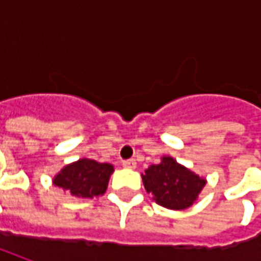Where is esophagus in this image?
Segmentation results:
<instances>
[{"label": "esophagus", "mask_w": 261, "mask_h": 261, "mask_svg": "<svg viewBox=\"0 0 261 261\" xmlns=\"http://www.w3.org/2000/svg\"><path fill=\"white\" fill-rule=\"evenodd\" d=\"M122 166L125 167V168H130V170H134V168H136V161L135 160H125V161L122 163Z\"/></svg>", "instance_id": "1"}]
</instances>
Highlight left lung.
Here are the masks:
<instances>
[{
    "mask_svg": "<svg viewBox=\"0 0 261 261\" xmlns=\"http://www.w3.org/2000/svg\"><path fill=\"white\" fill-rule=\"evenodd\" d=\"M145 190L158 205L181 211L197 200L206 180L178 164L171 156H163L160 164H152L142 174Z\"/></svg>",
    "mask_w": 261,
    "mask_h": 261,
    "instance_id": "left-lung-1",
    "label": "left lung"
}]
</instances>
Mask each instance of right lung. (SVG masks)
Listing matches in <instances>:
<instances>
[{
	"instance_id": "add662e5",
	"label": "right lung",
	"mask_w": 261,
	"mask_h": 261,
	"mask_svg": "<svg viewBox=\"0 0 261 261\" xmlns=\"http://www.w3.org/2000/svg\"><path fill=\"white\" fill-rule=\"evenodd\" d=\"M113 171L115 168L109 163H97L90 158H81L64 167L54 177V185L75 197L93 199L105 195Z\"/></svg>"
}]
</instances>
